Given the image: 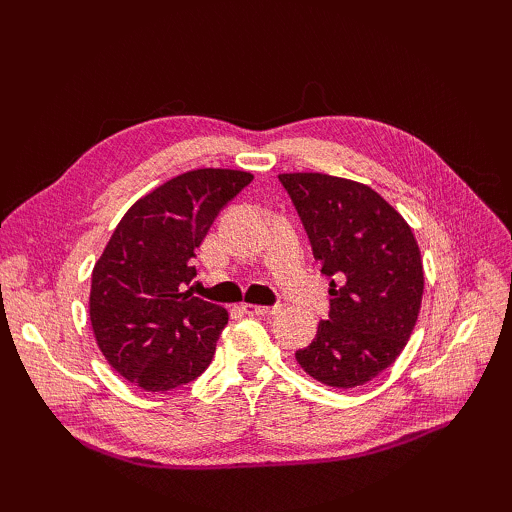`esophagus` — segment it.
Masks as SVG:
<instances>
[{"label":"esophagus","mask_w":512,"mask_h":512,"mask_svg":"<svg viewBox=\"0 0 512 512\" xmlns=\"http://www.w3.org/2000/svg\"><path fill=\"white\" fill-rule=\"evenodd\" d=\"M242 310L250 317H275V314L281 312V303H275V306H255V303H244Z\"/></svg>","instance_id":"esophagus-1"}]
</instances>
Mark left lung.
Instances as JSON below:
<instances>
[{"label": "left lung", "instance_id": "left-lung-1", "mask_svg": "<svg viewBox=\"0 0 512 512\" xmlns=\"http://www.w3.org/2000/svg\"><path fill=\"white\" fill-rule=\"evenodd\" d=\"M312 255L330 281V312L297 361L319 383L365 385L396 361L418 321V242L376 191L325 173H281Z\"/></svg>", "mask_w": 512, "mask_h": 512}]
</instances>
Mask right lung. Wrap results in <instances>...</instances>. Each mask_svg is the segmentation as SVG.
I'll return each mask as SVG.
<instances>
[{"label": "right lung", "mask_w": 512, "mask_h": 512, "mask_svg": "<svg viewBox=\"0 0 512 512\" xmlns=\"http://www.w3.org/2000/svg\"><path fill=\"white\" fill-rule=\"evenodd\" d=\"M253 176L195 169L129 209L94 266L90 321L103 356L147 391L187 385L211 365L228 312L193 297L195 248Z\"/></svg>", "instance_id": "1"}]
</instances>
